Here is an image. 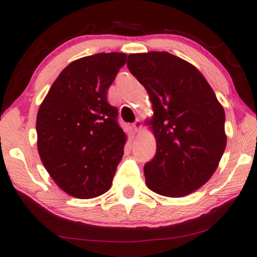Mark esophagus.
<instances>
[{
    "label": "esophagus",
    "instance_id": "34e87169",
    "mask_svg": "<svg viewBox=\"0 0 257 257\" xmlns=\"http://www.w3.org/2000/svg\"><path fill=\"white\" fill-rule=\"evenodd\" d=\"M132 127L135 130L136 132H138L140 128H142V121H140V119H137V120L133 122L132 124Z\"/></svg>",
    "mask_w": 257,
    "mask_h": 257
}]
</instances>
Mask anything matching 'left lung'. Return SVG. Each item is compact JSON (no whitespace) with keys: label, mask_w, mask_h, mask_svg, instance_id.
<instances>
[{"label":"left lung","mask_w":257,"mask_h":257,"mask_svg":"<svg viewBox=\"0 0 257 257\" xmlns=\"http://www.w3.org/2000/svg\"><path fill=\"white\" fill-rule=\"evenodd\" d=\"M130 72L143 84L153 106L149 121L157 153L144 166L157 194L179 198L209 180L224 152V110L202 73L166 51L131 54Z\"/></svg>","instance_id":"obj_1"}]
</instances>
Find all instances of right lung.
<instances>
[{"mask_svg": "<svg viewBox=\"0 0 257 257\" xmlns=\"http://www.w3.org/2000/svg\"><path fill=\"white\" fill-rule=\"evenodd\" d=\"M126 54H96L70 63L38 108L37 149L59 188L78 199L107 192L126 136L106 94Z\"/></svg>", "mask_w": 257, "mask_h": 257, "instance_id": "right-lung-1", "label": "right lung"}]
</instances>
